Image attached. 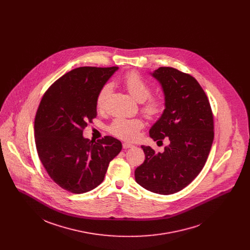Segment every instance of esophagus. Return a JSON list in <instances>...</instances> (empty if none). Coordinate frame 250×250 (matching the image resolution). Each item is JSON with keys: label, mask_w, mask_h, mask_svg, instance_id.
Instances as JSON below:
<instances>
[{"label": "esophagus", "mask_w": 250, "mask_h": 250, "mask_svg": "<svg viewBox=\"0 0 250 250\" xmlns=\"http://www.w3.org/2000/svg\"><path fill=\"white\" fill-rule=\"evenodd\" d=\"M122 146H123V148H124V149H128V148H133V147H134V145H133V144L128 143H123V144H122Z\"/></svg>", "instance_id": "1"}]
</instances>
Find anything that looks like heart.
Here are the masks:
<instances>
[{
    "mask_svg": "<svg viewBox=\"0 0 250 250\" xmlns=\"http://www.w3.org/2000/svg\"><path fill=\"white\" fill-rule=\"evenodd\" d=\"M122 83L127 91L139 102H142L141 109L143 114L150 120L159 118L167 108V101L163 96H151L152 86L137 71L128 72L122 79ZM111 84H104L96 98V107L103 111L107 107V99L111 93ZM144 126L141 118H115L107 127V131L114 137L125 140L135 141L139 138L140 132Z\"/></svg>",
    "mask_w": 250,
    "mask_h": 250,
    "instance_id": "b5f03b06",
    "label": "heart"
}]
</instances>
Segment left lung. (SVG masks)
Here are the masks:
<instances>
[{"instance_id": "left-lung-1", "label": "left lung", "mask_w": 250, "mask_h": 250, "mask_svg": "<svg viewBox=\"0 0 250 250\" xmlns=\"http://www.w3.org/2000/svg\"><path fill=\"white\" fill-rule=\"evenodd\" d=\"M153 76L161 83L167 108L150 129L154 142L168 140L164 152L142 146L143 165L136 181L159 194H172L186 188L202 170L214 141V115L208 97L189 74L160 67Z\"/></svg>"}]
</instances>
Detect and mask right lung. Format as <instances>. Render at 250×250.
<instances>
[{
  "label": "right lung",
  "instance_id": "add662e5",
  "mask_svg": "<svg viewBox=\"0 0 250 250\" xmlns=\"http://www.w3.org/2000/svg\"><path fill=\"white\" fill-rule=\"evenodd\" d=\"M118 67L83 66L58 79L45 91L36 110L35 137L38 158L52 179L72 193L95 188L109 162L122 149L109 136L96 143L83 137L97 115L100 88Z\"/></svg>",
  "mask_w": 250,
  "mask_h": 250
}]
</instances>
